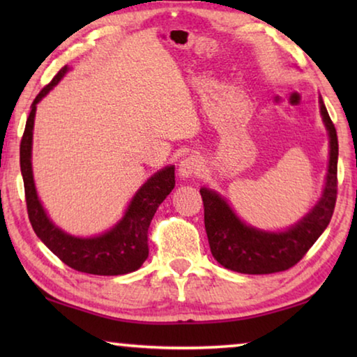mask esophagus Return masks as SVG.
I'll use <instances>...</instances> for the list:
<instances>
[{
    "mask_svg": "<svg viewBox=\"0 0 357 357\" xmlns=\"http://www.w3.org/2000/svg\"><path fill=\"white\" fill-rule=\"evenodd\" d=\"M202 172H203V160L195 154L187 155L185 159L179 164V174L183 178L200 176Z\"/></svg>",
    "mask_w": 357,
    "mask_h": 357,
    "instance_id": "obj_1",
    "label": "esophagus"
}]
</instances>
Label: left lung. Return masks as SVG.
<instances>
[{"instance_id":"1","label":"left lung","mask_w":357,"mask_h":357,"mask_svg":"<svg viewBox=\"0 0 357 357\" xmlns=\"http://www.w3.org/2000/svg\"><path fill=\"white\" fill-rule=\"evenodd\" d=\"M319 108L331 138L328 178L317 206L294 227L282 233H266L247 227L215 192L204 187L200 189L211 252L227 269L241 274L282 273L298 264L329 225L337 200L338 140L321 98Z\"/></svg>"}]
</instances>
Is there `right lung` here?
Returning a JSON list of instances; mask_svg holds the SVG:
<instances>
[{"mask_svg":"<svg viewBox=\"0 0 357 357\" xmlns=\"http://www.w3.org/2000/svg\"><path fill=\"white\" fill-rule=\"evenodd\" d=\"M68 66L40 89L31 104L25 132L20 142V170L25 185L28 217L38 238L69 268L94 275H121L134 273L148 258V228L159 204L174 187V167L155 173L132 198L126 215L116 227L98 238H74L48 219L36 193L31 170V142L36 105L61 80Z\"/></svg>","mask_w":357,"mask_h":357,"instance_id":"right-lung-1","label":"right lung"}]
</instances>
